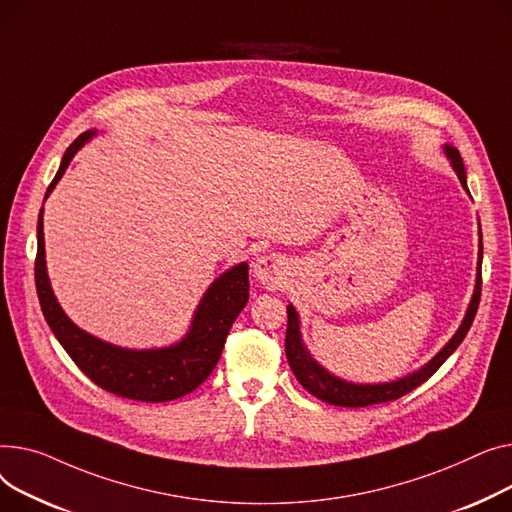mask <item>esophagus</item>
<instances>
[{
    "label": "esophagus",
    "instance_id": "34e87169",
    "mask_svg": "<svg viewBox=\"0 0 512 512\" xmlns=\"http://www.w3.org/2000/svg\"><path fill=\"white\" fill-rule=\"evenodd\" d=\"M289 262L281 254H266L254 262V277L266 289H281L287 281Z\"/></svg>",
    "mask_w": 512,
    "mask_h": 512
}]
</instances>
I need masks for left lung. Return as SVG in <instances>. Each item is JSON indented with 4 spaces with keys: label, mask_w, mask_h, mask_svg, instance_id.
<instances>
[{
    "label": "left lung",
    "mask_w": 512,
    "mask_h": 512,
    "mask_svg": "<svg viewBox=\"0 0 512 512\" xmlns=\"http://www.w3.org/2000/svg\"><path fill=\"white\" fill-rule=\"evenodd\" d=\"M446 157L453 163L463 188L467 190V175H465V165L461 159V153L455 146H444ZM469 192V190H467ZM482 229H479V266H477V281H475V291L471 297V304L467 308L465 320L459 326L455 337L450 339L444 349L432 359L430 364H426L422 370L413 372L411 376H405L395 382H386V384H351L341 378L330 376L324 368H320L310 353L306 351L302 343V335H299V318L293 306H287V335H285V355L291 372L299 380L310 395L316 399L328 403V405H337V407H370L378 403H388L395 401L407 393H411L413 388H417L422 382H426L444 362L453 355V351L461 345L465 335L469 333V328L473 324V318L479 308V297H482Z\"/></svg>",
    "instance_id": "8db88e82"
}]
</instances>
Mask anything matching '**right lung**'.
<instances>
[{
	"instance_id": "add662e5",
	"label": "right lung",
	"mask_w": 512,
	"mask_h": 512,
	"mask_svg": "<svg viewBox=\"0 0 512 512\" xmlns=\"http://www.w3.org/2000/svg\"><path fill=\"white\" fill-rule=\"evenodd\" d=\"M95 132L80 134L66 150V155L47 188L45 198L64 175L76 150ZM35 285L39 304L53 335L74 364L101 388L117 397H126L144 403L173 401L192 393L210 372L215 370L223 353L229 328L237 314L244 310L250 295L248 264L242 262L223 273L204 293L196 310L188 337L167 349L132 351L113 347L80 330L59 308L51 291L45 268V239H43V208L37 223V258H35Z\"/></svg>"
}]
</instances>
